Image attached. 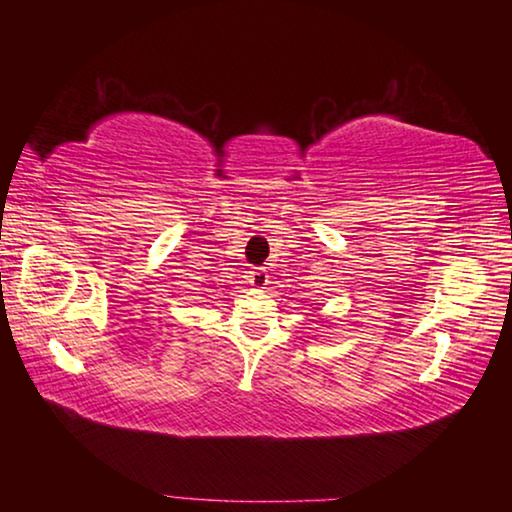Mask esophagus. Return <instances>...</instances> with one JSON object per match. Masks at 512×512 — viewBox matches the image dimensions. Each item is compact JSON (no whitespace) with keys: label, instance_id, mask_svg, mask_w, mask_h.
<instances>
[{"label":"esophagus","instance_id":"obj_1","mask_svg":"<svg viewBox=\"0 0 512 512\" xmlns=\"http://www.w3.org/2000/svg\"><path fill=\"white\" fill-rule=\"evenodd\" d=\"M248 280H250V284H253L255 289H266L268 271H266V268H255V271H250Z\"/></svg>","mask_w":512,"mask_h":512}]
</instances>
